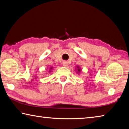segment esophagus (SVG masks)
<instances>
[{"label": "esophagus", "mask_w": 129, "mask_h": 129, "mask_svg": "<svg viewBox=\"0 0 129 129\" xmlns=\"http://www.w3.org/2000/svg\"><path fill=\"white\" fill-rule=\"evenodd\" d=\"M62 65H63V66H64V67H67L68 65V62L66 61H63V62H62Z\"/></svg>", "instance_id": "obj_1"}]
</instances>
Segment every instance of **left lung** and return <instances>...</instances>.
<instances>
[{
	"instance_id": "1",
	"label": "left lung",
	"mask_w": 129,
	"mask_h": 129,
	"mask_svg": "<svg viewBox=\"0 0 129 129\" xmlns=\"http://www.w3.org/2000/svg\"><path fill=\"white\" fill-rule=\"evenodd\" d=\"M78 68V69H77V71H78V72H80V69H79V68H78V67H77Z\"/></svg>"
}]
</instances>
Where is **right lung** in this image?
Returning <instances> with one entry per match:
<instances>
[{
    "instance_id": "obj_1",
    "label": "right lung",
    "mask_w": 129,
    "mask_h": 129,
    "mask_svg": "<svg viewBox=\"0 0 129 129\" xmlns=\"http://www.w3.org/2000/svg\"><path fill=\"white\" fill-rule=\"evenodd\" d=\"M52 69V68H50V69ZM49 72H50V71H49Z\"/></svg>"
}]
</instances>
